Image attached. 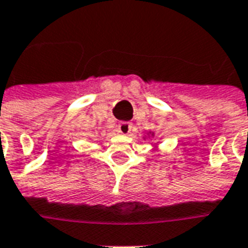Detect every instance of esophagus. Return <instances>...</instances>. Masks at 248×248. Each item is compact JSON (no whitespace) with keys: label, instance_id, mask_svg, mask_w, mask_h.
Masks as SVG:
<instances>
[{"label":"esophagus","instance_id":"esophagus-1","mask_svg":"<svg viewBox=\"0 0 248 248\" xmlns=\"http://www.w3.org/2000/svg\"><path fill=\"white\" fill-rule=\"evenodd\" d=\"M131 127H133V126H131L130 122H127V121H122V122H119L118 126H117V131L126 135V134H129L130 131H131Z\"/></svg>","mask_w":248,"mask_h":248}]
</instances>
